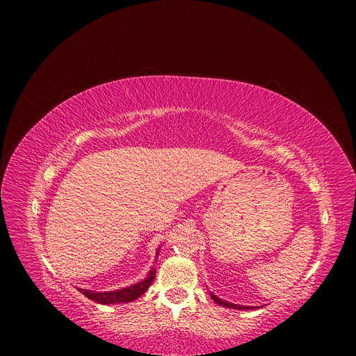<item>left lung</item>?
<instances>
[{"instance_id": "obj_1", "label": "left lung", "mask_w": 356, "mask_h": 356, "mask_svg": "<svg viewBox=\"0 0 356 356\" xmlns=\"http://www.w3.org/2000/svg\"><path fill=\"white\" fill-rule=\"evenodd\" d=\"M212 300L215 301V303H218L220 306H224V307H230V309H241V310H246V309H252V307H248V306H241V305H233V303H229V301H224L221 298H218L217 296L211 294Z\"/></svg>"}]
</instances>
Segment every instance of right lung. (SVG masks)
Here are the masks:
<instances>
[{
	"mask_svg": "<svg viewBox=\"0 0 356 356\" xmlns=\"http://www.w3.org/2000/svg\"><path fill=\"white\" fill-rule=\"evenodd\" d=\"M154 277H156V268H152L145 281L135 284L132 286L123 288L120 291H108V293H93V291H86V289H81V288H79V291L83 296L96 301V303H101V305L129 303V301H134V300L141 297L148 289V286L152 285V282L154 281Z\"/></svg>",
	"mask_w": 356,
	"mask_h": 356,
	"instance_id": "add662e5",
	"label": "right lung"
}]
</instances>
